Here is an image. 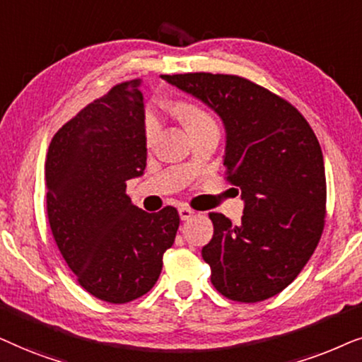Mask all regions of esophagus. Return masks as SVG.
I'll return each instance as SVG.
<instances>
[{
  "instance_id": "1",
  "label": "esophagus",
  "mask_w": 362,
  "mask_h": 362,
  "mask_svg": "<svg viewBox=\"0 0 362 362\" xmlns=\"http://www.w3.org/2000/svg\"><path fill=\"white\" fill-rule=\"evenodd\" d=\"M178 215H180L182 220H189L192 215H194V210L189 209V206H180L178 209Z\"/></svg>"
}]
</instances>
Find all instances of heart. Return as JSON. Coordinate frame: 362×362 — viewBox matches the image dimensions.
<instances>
[{
	"instance_id": "1",
	"label": "heart",
	"mask_w": 362,
	"mask_h": 362,
	"mask_svg": "<svg viewBox=\"0 0 362 362\" xmlns=\"http://www.w3.org/2000/svg\"><path fill=\"white\" fill-rule=\"evenodd\" d=\"M172 110L182 119V122L185 124L189 132L199 131V129L204 127H216V122L215 119L211 117V114L199 107V105L178 103L172 105ZM158 125H160V122H158L157 114L153 112V110H148L146 115V129H144V131H146L147 144H151L153 141V137H156V134L158 131Z\"/></svg>"
}]
</instances>
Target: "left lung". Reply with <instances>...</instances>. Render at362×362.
<instances>
[{"mask_svg": "<svg viewBox=\"0 0 362 362\" xmlns=\"http://www.w3.org/2000/svg\"><path fill=\"white\" fill-rule=\"evenodd\" d=\"M163 79L221 119L223 165L245 202L238 225L210 214L214 238L202 257L211 285L240 303L278 295L305 268L325 226V160L315 132L290 103L240 76L190 72Z\"/></svg>", "mask_w": 362, "mask_h": 362, "instance_id": "obj_1", "label": "left lung"}]
</instances>
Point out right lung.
I'll use <instances>...</instances> for the list:
<instances>
[{
  "instance_id": "1",
  "label": "right lung",
  "mask_w": 362,
  "mask_h": 362,
  "mask_svg": "<svg viewBox=\"0 0 362 362\" xmlns=\"http://www.w3.org/2000/svg\"><path fill=\"white\" fill-rule=\"evenodd\" d=\"M142 81L114 86L66 122L46 158L52 237L79 285L120 305L151 291L175 242L177 210L147 214L125 195L147 165Z\"/></svg>"
}]
</instances>
